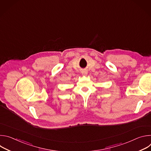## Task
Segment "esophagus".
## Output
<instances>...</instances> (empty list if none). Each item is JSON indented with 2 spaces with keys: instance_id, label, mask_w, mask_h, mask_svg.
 <instances>
[{
  "instance_id": "obj_1",
  "label": "esophagus",
  "mask_w": 151,
  "mask_h": 151,
  "mask_svg": "<svg viewBox=\"0 0 151 151\" xmlns=\"http://www.w3.org/2000/svg\"><path fill=\"white\" fill-rule=\"evenodd\" d=\"M81 73H82V74L83 75H87V72L85 71V70H83Z\"/></svg>"
}]
</instances>
